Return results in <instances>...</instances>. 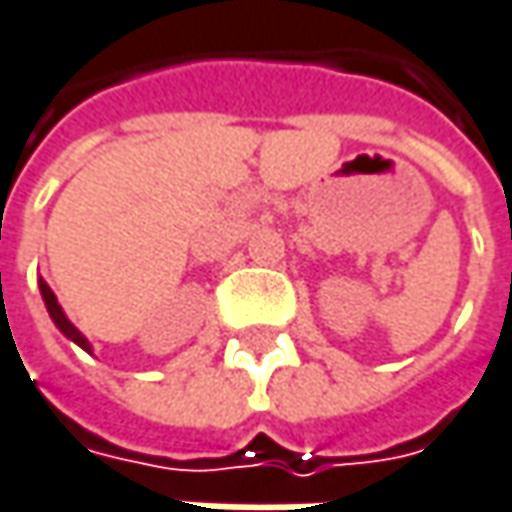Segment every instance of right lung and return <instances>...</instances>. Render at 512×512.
Masks as SVG:
<instances>
[{
	"mask_svg": "<svg viewBox=\"0 0 512 512\" xmlns=\"http://www.w3.org/2000/svg\"><path fill=\"white\" fill-rule=\"evenodd\" d=\"M40 292H43V301H46V310H48V316H51V321L57 324V330L66 336V339H72L75 345H80L83 350H89V342H86V336L77 330L75 324L66 318V313H63V307L57 304V295L51 292V286L46 284V281H40Z\"/></svg>",
	"mask_w": 512,
	"mask_h": 512,
	"instance_id": "1",
	"label": "right lung"
}]
</instances>
